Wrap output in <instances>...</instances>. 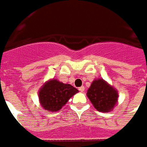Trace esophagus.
Instances as JSON below:
<instances>
[{
	"label": "esophagus",
	"mask_w": 147,
	"mask_h": 147,
	"mask_svg": "<svg viewBox=\"0 0 147 147\" xmlns=\"http://www.w3.org/2000/svg\"><path fill=\"white\" fill-rule=\"evenodd\" d=\"M84 87H81V88H78V90H79V92H84Z\"/></svg>",
	"instance_id": "esophagus-1"
}]
</instances>
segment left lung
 <instances>
[{
	"label": "left lung",
	"instance_id": "1",
	"mask_svg": "<svg viewBox=\"0 0 147 147\" xmlns=\"http://www.w3.org/2000/svg\"><path fill=\"white\" fill-rule=\"evenodd\" d=\"M87 96L94 108L100 112H110L118 104V90L102 78L93 80Z\"/></svg>",
	"mask_w": 147,
	"mask_h": 147
}]
</instances>
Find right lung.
Wrapping results in <instances>:
<instances>
[{
  "label": "right lung",
  "instance_id": "right-lung-1",
  "mask_svg": "<svg viewBox=\"0 0 147 147\" xmlns=\"http://www.w3.org/2000/svg\"><path fill=\"white\" fill-rule=\"evenodd\" d=\"M78 90L70 84L63 83L56 78L45 82L38 92V100L44 110L50 112L59 111Z\"/></svg>",
  "mask_w": 147,
  "mask_h": 147
}]
</instances>
